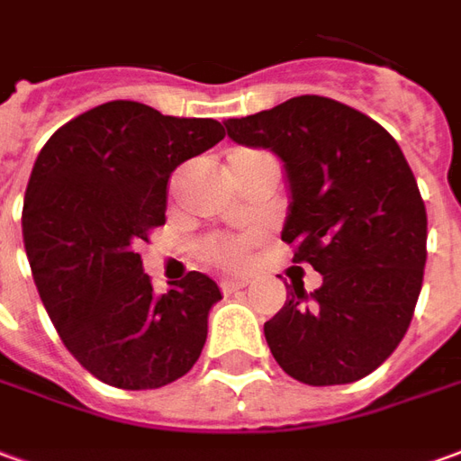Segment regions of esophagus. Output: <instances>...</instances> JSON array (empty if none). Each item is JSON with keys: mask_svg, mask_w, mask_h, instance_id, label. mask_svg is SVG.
Returning a JSON list of instances; mask_svg holds the SVG:
<instances>
[{"mask_svg": "<svg viewBox=\"0 0 461 461\" xmlns=\"http://www.w3.org/2000/svg\"><path fill=\"white\" fill-rule=\"evenodd\" d=\"M220 286L224 294H231V292H240V289H244L247 282H244V279H221Z\"/></svg>", "mask_w": 461, "mask_h": 461, "instance_id": "obj_1", "label": "esophagus"}]
</instances>
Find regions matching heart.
Masks as SVG:
<instances>
[{"label": "heart", "mask_w": 461, "mask_h": 461, "mask_svg": "<svg viewBox=\"0 0 461 461\" xmlns=\"http://www.w3.org/2000/svg\"><path fill=\"white\" fill-rule=\"evenodd\" d=\"M249 252V244L237 237H224V234H214L207 237L199 244V257L212 267H221V269H231L244 262V257Z\"/></svg>", "instance_id": "b5f03b06"}]
</instances>
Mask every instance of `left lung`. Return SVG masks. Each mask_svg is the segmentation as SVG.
Wrapping results in <instances>:
<instances>
[{"label": "left lung", "instance_id": "1", "mask_svg": "<svg viewBox=\"0 0 461 461\" xmlns=\"http://www.w3.org/2000/svg\"><path fill=\"white\" fill-rule=\"evenodd\" d=\"M224 127L285 162L282 241L321 275L312 294L289 289L264 324L276 365L312 387L372 375L407 334L427 262V209L399 144L375 119L317 95Z\"/></svg>", "mask_w": 461, "mask_h": 461}]
</instances>
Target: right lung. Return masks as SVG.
Returning a JSON list of instances; mask_svg holds the SVG:
<instances>
[{"instance_id":"add662e5","label":"right lung","mask_w":461,"mask_h":461,"mask_svg":"<svg viewBox=\"0 0 461 461\" xmlns=\"http://www.w3.org/2000/svg\"><path fill=\"white\" fill-rule=\"evenodd\" d=\"M221 140L217 119L117 99L41 147L22 209L29 267L64 347L104 384L164 387L202 354L220 286L189 272L157 297L137 244L167 221L172 172Z\"/></svg>"}]
</instances>
